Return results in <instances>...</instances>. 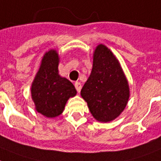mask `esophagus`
<instances>
[{
  "label": "esophagus",
  "mask_w": 161,
  "mask_h": 161,
  "mask_svg": "<svg viewBox=\"0 0 161 161\" xmlns=\"http://www.w3.org/2000/svg\"><path fill=\"white\" fill-rule=\"evenodd\" d=\"M74 86H75V87H76V90L78 91V92H80L81 89H82V84H81V83H79V82H76V83H74Z\"/></svg>",
  "instance_id": "obj_1"
}]
</instances>
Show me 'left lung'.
Returning <instances> with one entry per match:
<instances>
[{"label":"left lung","instance_id":"8db88e82","mask_svg":"<svg viewBox=\"0 0 161 161\" xmlns=\"http://www.w3.org/2000/svg\"><path fill=\"white\" fill-rule=\"evenodd\" d=\"M90 112L99 121H112L124 110L129 86L118 60L105 45L97 47L92 73L81 90Z\"/></svg>","mask_w":161,"mask_h":161}]
</instances>
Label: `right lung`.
Here are the masks:
<instances>
[{"mask_svg":"<svg viewBox=\"0 0 161 161\" xmlns=\"http://www.w3.org/2000/svg\"><path fill=\"white\" fill-rule=\"evenodd\" d=\"M58 56L55 50L44 54L31 87L36 110L47 117H58L70 97L76 95L74 84L58 75Z\"/></svg>","mask_w":161,"mask_h":161,"instance_id":"add662e5","label":"right lung"}]
</instances>
